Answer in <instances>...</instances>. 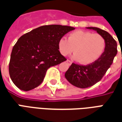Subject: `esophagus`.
I'll list each match as a JSON object with an SVG mask.
<instances>
[{"mask_svg":"<svg viewBox=\"0 0 122 122\" xmlns=\"http://www.w3.org/2000/svg\"><path fill=\"white\" fill-rule=\"evenodd\" d=\"M66 62H67V63L69 64V65H71L72 64V61H70V60H67V61H66Z\"/></svg>","mask_w":122,"mask_h":122,"instance_id":"obj_1","label":"esophagus"}]
</instances>
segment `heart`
I'll list each match as a JSON object with an SVG mask.
<instances>
[{
  "label": "heart",
  "mask_w": 122,
  "mask_h": 122,
  "mask_svg": "<svg viewBox=\"0 0 122 122\" xmlns=\"http://www.w3.org/2000/svg\"><path fill=\"white\" fill-rule=\"evenodd\" d=\"M105 47L106 41L101 35L82 30L71 32L68 39L62 37L58 41L59 50L63 56H69L74 51V58L84 65L97 61Z\"/></svg>",
  "instance_id": "b5f03b06"
}]
</instances>
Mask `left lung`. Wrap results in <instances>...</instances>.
<instances>
[{
    "label": "left lung",
    "mask_w": 122,
    "mask_h": 122,
    "mask_svg": "<svg viewBox=\"0 0 122 122\" xmlns=\"http://www.w3.org/2000/svg\"><path fill=\"white\" fill-rule=\"evenodd\" d=\"M101 35L106 41V47L102 56L86 66L72 63L65 74L66 79L72 85L80 88L91 87L99 82L110 67L114 57L117 54V43L107 31L97 27H87Z\"/></svg>",
    "instance_id": "1"
}]
</instances>
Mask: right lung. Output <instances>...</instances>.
Returning a JSON list of instances; mask_svg holds the SVG:
<instances>
[{"instance_id": "obj_1", "label": "right lung", "mask_w": 122, "mask_h": 122, "mask_svg": "<svg viewBox=\"0 0 122 122\" xmlns=\"http://www.w3.org/2000/svg\"><path fill=\"white\" fill-rule=\"evenodd\" d=\"M74 29L66 25H44L21 36L10 56L9 73L13 83L26 92L38 87L50 67L66 60L59 51L58 41Z\"/></svg>"}]
</instances>
